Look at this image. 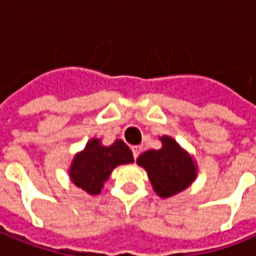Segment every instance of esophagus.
<instances>
[{
	"mask_svg": "<svg viewBox=\"0 0 256 256\" xmlns=\"http://www.w3.org/2000/svg\"><path fill=\"white\" fill-rule=\"evenodd\" d=\"M141 152H142V147H141V146H134V147H132V153H134V158H137Z\"/></svg>",
	"mask_w": 256,
	"mask_h": 256,
	"instance_id": "34e87169",
	"label": "esophagus"
}]
</instances>
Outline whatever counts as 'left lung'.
<instances>
[{"mask_svg":"<svg viewBox=\"0 0 256 256\" xmlns=\"http://www.w3.org/2000/svg\"><path fill=\"white\" fill-rule=\"evenodd\" d=\"M160 150L140 154L137 163L146 169L156 194L169 198L186 190L196 178V164L172 137L163 136Z\"/></svg>","mask_w":256,"mask_h":256,"instance_id":"obj_1","label":"left lung"}]
</instances>
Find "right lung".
Instances as JSON below:
<instances>
[{"label":"right lung","instance_id":"add662e5","mask_svg":"<svg viewBox=\"0 0 256 256\" xmlns=\"http://www.w3.org/2000/svg\"><path fill=\"white\" fill-rule=\"evenodd\" d=\"M132 162V152L122 140L102 146L100 140L92 138L84 150L76 154L68 172L74 185L90 195H98L116 166Z\"/></svg>","mask_w":256,"mask_h":256}]
</instances>
